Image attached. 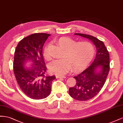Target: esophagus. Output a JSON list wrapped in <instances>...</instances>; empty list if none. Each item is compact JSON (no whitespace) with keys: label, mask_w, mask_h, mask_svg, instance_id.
<instances>
[{"label":"esophagus","mask_w":123,"mask_h":123,"mask_svg":"<svg viewBox=\"0 0 123 123\" xmlns=\"http://www.w3.org/2000/svg\"><path fill=\"white\" fill-rule=\"evenodd\" d=\"M55 77L57 78H66L65 76H60V75H56Z\"/></svg>","instance_id":"esophagus-1"}]
</instances>
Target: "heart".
Listing matches in <instances>:
<instances>
[{"label": "heart", "mask_w": 123, "mask_h": 123, "mask_svg": "<svg viewBox=\"0 0 123 123\" xmlns=\"http://www.w3.org/2000/svg\"><path fill=\"white\" fill-rule=\"evenodd\" d=\"M57 43L65 48L63 58L55 60L49 65L50 71L57 75H64L72 68L75 71L82 69L94 57V48L89 42H76L71 38L61 37L57 40ZM43 54L45 59H50L49 46L45 48Z\"/></svg>", "instance_id": "1"}]
</instances>
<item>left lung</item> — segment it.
<instances>
[{"mask_svg": "<svg viewBox=\"0 0 123 123\" xmlns=\"http://www.w3.org/2000/svg\"><path fill=\"white\" fill-rule=\"evenodd\" d=\"M88 38L95 45L96 55L94 61L79 74L75 76L76 85L69 89V94L74 99L86 101L92 98L102 89L110 70L109 54L103 41L90 35L75 33ZM99 67L101 70L97 71Z\"/></svg>", "mask_w": 123, "mask_h": 123, "instance_id": "8db88e82", "label": "left lung"}]
</instances>
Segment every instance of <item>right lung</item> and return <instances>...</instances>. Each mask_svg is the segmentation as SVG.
I'll list each match as a JSON object with an SVG mask.
<instances>
[{
  "instance_id": "add662e5",
  "label": "right lung",
  "mask_w": 123,
  "mask_h": 123,
  "mask_svg": "<svg viewBox=\"0 0 123 123\" xmlns=\"http://www.w3.org/2000/svg\"><path fill=\"white\" fill-rule=\"evenodd\" d=\"M50 34L34 33L24 37L16 47L13 62V71L20 89L33 99L46 98L51 92V83L55 76L46 75L47 68L44 60L42 49ZM28 61L31 67L24 65Z\"/></svg>"
}]
</instances>
